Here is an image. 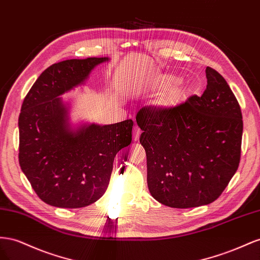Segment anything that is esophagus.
Listing matches in <instances>:
<instances>
[{
    "label": "esophagus",
    "instance_id": "1",
    "mask_svg": "<svg viewBox=\"0 0 260 260\" xmlns=\"http://www.w3.org/2000/svg\"><path fill=\"white\" fill-rule=\"evenodd\" d=\"M139 135H140V128L138 127V125H135L134 128H133V139L135 140H138L139 138Z\"/></svg>",
    "mask_w": 260,
    "mask_h": 260
}]
</instances>
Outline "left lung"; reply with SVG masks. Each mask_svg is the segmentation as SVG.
<instances>
[{
    "instance_id": "left-lung-1",
    "label": "left lung",
    "mask_w": 260,
    "mask_h": 260,
    "mask_svg": "<svg viewBox=\"0 0 260 260\" xmlns=\"http://www.w3.org/2000/svg\"><path fill=\"white\" fill-rule=\"evenodd\" d=\"M207 87L173 106L143 107L136 115L151 196L172 208L214 202L239 168L242 112L225 79L206 69Z\"/></svg>"
}]
</instances>
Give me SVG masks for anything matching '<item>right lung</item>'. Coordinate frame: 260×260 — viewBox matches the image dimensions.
Wrapping results in <instances>:
<instances>
[{
	"label": "right lung",
	"mask_w": 260,
	"mask_h": 260,
	"mask_svg": "<svg viewBox=\"0 0 260 260\" xmlns=\"http://www.w3.org/2000/svg\"><path fill=\"white\" fill-rule=\"evenodd\" d=\"M109 57L66 60L36 80L18 118L19 165L41 200L58 208H81L105 194L113 161L132 143V120L100 125L71 123L72 102L61 95L84 86Z\"/></svg>",
	"instance_id": "obj_1"
}]
</instances>
